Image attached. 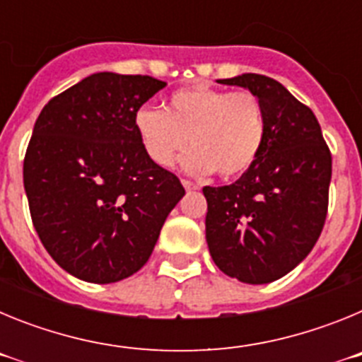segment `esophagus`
Masks as SVG:
<instances>
[{
	"mask_svg": "<svg viewBox=\"0 0 362 362\" xmlns=\"http://www.w3.org/2000/svg\"><path fill=\"white\" fill-rule=\"evenodd\" d=\"M181 183H183V187L187 188V190H199V185L190 181V179H181Z\"/></svg>",
	"mask_w": 362,
	"mask_h": 362,
	"instance_id": "obj_1",
	"label": "esophagus"
}]
</instances>
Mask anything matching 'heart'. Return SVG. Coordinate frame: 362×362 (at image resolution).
<instances>
[{"instance_id":"b5f03b06","label":"heart","mask_w":362,"mask_h":362,"mask_svg":"<svg viewBox=\"0 0 362 362\" xmlns=\"http://www.w3.org/2000/svg\"><path fill=\"white\" fill-rule=\"evenodd\" d=\"M143 150L168 168L190 146L185 166L194 174L216 170L233 177L254 165L264 141V112L255 94L228 92L209 85L175 90L165 112L143 107L134 117Z\"/></svg>"}]
</instances>
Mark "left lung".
Here are the masks:
<instances>
[{
    "label": "left lung",
    "instance_id": "left-lung-1",
    "mask_svg": "<svg viewBox=\"0 0 362 362\" xmlns=\"http://www.w3.org/2000/svg\"><path fill=\"white\" fill-rule=\"evenodd\" d=\"M245 86L264 112V141L232 185L204 187L214 263L243 283L286 276L312 252L328 214L332 153L321 124L279 81L261 74L217 79Z\"/></svg>",
    "mask_w": 362,
    "mask_h": 362
}]
</instances>
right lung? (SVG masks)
<instances>
[{
  "label": "right lung",
  "instance_id": "right-lung-1",
  "mask_svg": "<svg viewBox=\"0 0 362 362\" xmlns=\"http://www.w3.org/2000/svg\"><path fill=\"white\" fill-rule=\"evenodd\" d=\"M165 85L92 74L37 116L23 161L28 209L50 257L78 279L107 284L136 274L185 196L134 127L136 112Z\"/></svg>",
  "mask_w": 362,
  "mask_h": 362
}]
</instances>
